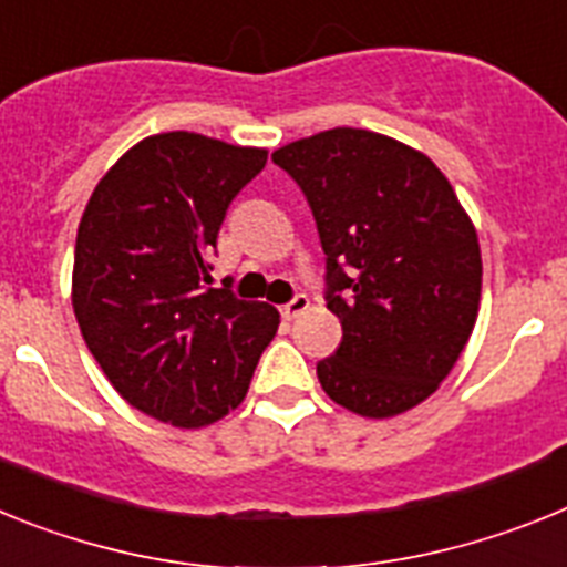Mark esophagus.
<instances>
[{
  "mask_svg": "<svg viewBox=\"0 0 567 567\" xmlns=\"http://www.w3.org/2000/svg\"><path fill=\"white\" fill-rule=\"evenodd\" d=\"M307 309H309V298H307V295H295V298L289 300L287 307L280 309V315H284V318H287V320H295V318H298V315L307 312Z\"/></svg>",
  "mask_w": 567,
  "mask_h": 567,
  "instance_id": "1",
  "label": "esophagus"
}]
</instances>
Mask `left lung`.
<instances>
[{
    "label": "left lung",
    "instance_id": "obj_1",
    "mask_svg": "<svg viewBox=\"0 0 567 567\" xmlns=\"http://www.w3.org/2000/svg\"><path fill=\"white\" fill-rule=\"evenodd\" d=\"M272 162L307 195L327 252V307L343 340L318 363L323 392L385 420L437 392L480 312L477 229L437 164L372 130L334 127Z\"/></svg>",
    "mask_w": 567,
    "mask_h": 567
}]
</instances>
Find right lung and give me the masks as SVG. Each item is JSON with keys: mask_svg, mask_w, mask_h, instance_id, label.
I'll return each instance as SVG.
<instances>
[{"mask_svg": "<svg viewBox=\"0 0 567 567\" xmlns=\"http://www.w3.org/2000/svg\"><path fill=\"white\" fill-rule=\"evenodd\" d=\"M267 150L202 133L147 135L84 207L73 312L90 354L133 409L202 429L247 398L278 309L209 284V252Z\"/></svg>", "mask_w": 567, "mask_h": 567, "instance_id": "add662e5", "label": "right lung"}]
</instances>
